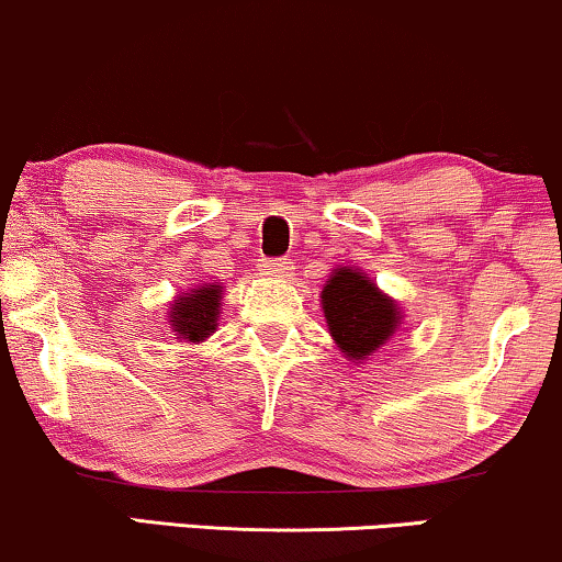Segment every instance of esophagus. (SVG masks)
<instances>
[{
	"label": "esophagus",
	"instance_id": "34e87169",
	"mask_svg": "<svg viewBox=\"0 0 562 562\" xmlns=\"http://www.w3.org/2000/svg\"><path fill=\"white\" fill-rule=\"evenodd\" d=\"M260 271L266 276H273V279H289L291 271H294V266H291L289 258H276V260H263V263H260Z\"/></svg>",
	"mask_w": 562,
	"mask_h": 562
}]
</instances>
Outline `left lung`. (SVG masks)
<instances>
[{"label":"left lung","mask_w":562,"mask_h":562,"mask_svg":"<svg viewBox=\"0 0 562 562\" xmlns=\"http://www.w3.org/2000/svg\"><path fill=\"white\" fill-rule=\"evenodd\" d=\"M319 299L329 335L352 363L375 356L404 325V310L396 299L375 286L360 268H335Z\"/></svg>","instance_id":"obj_1"}]
</instances>
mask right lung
<instances>
[{"label":"right lung","mask_w":562,"mask_h":562,"mask_svg":"<svg viewBox=\"0 0 562 562\" xmlns=\"http://www.w3.org/2000/svg\"><path fill=\"white\" fill-rule=\"evenodd\" d=\"M222 283H196L194 289L181 291L168 304V325L176 340L204 342L217 329L222 314Z\"/></svg>","instance_id":"add662e5"}]
</instances>
